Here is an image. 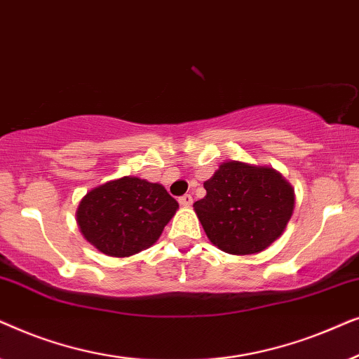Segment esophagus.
Here are the masks:
<instances>
[{"instance_id":"esophagus-1","label":"esophagus","mask_w":359,"mask_h":359,"mask_svg":"<svg viewBox=\"0 0 359 359\" xmlns=\"http://www.w3.org/2000/svg\"><path fill=\"white\" fill-rule=\"evenodd\" d=\"M178 203H180L181 205H191V204H193V196H191V194L181 196V198L178 199Z\"/></svg>"}]
</instances>
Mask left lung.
I'll list each match as a JSON object with an SVG mask.
<instances>
[{"label":"left lung","mask_w":359,"mask_h":359,"mask_svg":"<svg viewBox=\"0 0 359 359\" xmlns=\"http://www.w3.org/2000/svg\"><path fill=\"white\" fill-rule=\"evenodd\" d=\"M204 199L194 210L215 247L232 255H252L269 247L292 215L294 191L273 168L238 161L222 163L204 183Z\"/></svg>","instance_id":"1"}]
</instances>
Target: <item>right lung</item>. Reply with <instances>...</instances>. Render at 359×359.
<instances>
[{
  "instance_id": "obj_1",
  "label": "right lung",
  "mask_w": 359,
  "mask_h": 359,
  "mask_svg": "<svg viewBox=\"0 0 359 359\" xmlns=\"http://www.w3.org/2000/svg\"><path fill=\"white\" fill-rule=\"evenodd\" d=\"M178 203L161 184L124 178L91 189L76 220L83 237L109 257H130L154 245Z\"/></svg>"
}]
</instances>
